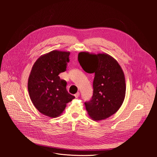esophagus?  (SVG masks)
<instances>
[{
    "mask_svg": "<svg viewBox=\"0 0 157 157\" xmlns=\"http://www.w3.org/2000/svg\"><path fill=\"white\" fill-rule=\"evenodd\" d=\"M79 94H79V93H77L75 95V98H78L79 96Z\"/></svg>",
    "mask_w": 157,
    "mask_h": 157,
    "instance_id": "1",
    "label": "esophagus"
}]
</instances>
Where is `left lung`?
Returning <instances> with one entry per match:
<instances>
[{
	"label": "left lung",
	"mask_w": 157,
	"mask_h": 157,
	"mask_svg": "<svg viewBox=\"0 0 157 157\" xmlns=\"http://www.w3.org/2000/svg\"><path fill=\"white\" fill-rule=\"evenodd\" d=\"M78 61L88 73H94L93 96L86 102L89 116L98 121L109 118L121 107L125 96V79L118 62L107 53L78 54Z\"/></svg>",
	"instance_id": "1"
}]
</instances>
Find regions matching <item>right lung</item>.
Listing matches in <instances>:
<instances>
[{
  "mask_svg": "<svg viewBox=\"0 0 157 157\" xmlns=\"http://www.w3.org/2000/svg\"><path fill=\"white\" fill-rule=\"evenodd\" d=\"M70 52L53 50L40 56L32 66L28 80V90L35 108L42 114L59 117L66 104L75 97L66 90L67 82L59 73L66 70Z\"/></svg>",
  "mask_w": 157,
  "mask_h": 157,
  "instance_id": "1",
  "label": "right lung"
}]
</instances>
